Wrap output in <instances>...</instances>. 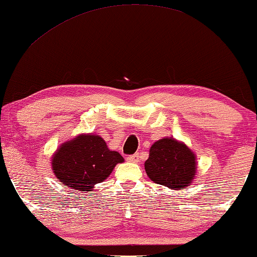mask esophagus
I'll use <instances>...</instances> for the list:
<instances>
[{
    "label": "esophagus",
    "mask_w": 257,
    "mask_h": 257,
    "mask_svg": "<svg viewBox=\"0 0 257 257\" xmlns=\"http://www.w3.org/2000/svg\"><path fill=\"white\" fill-rule=\"evenodd\" d=\"M127 161L133 162V163L139 162V154H133V155L127 156Z\"/></svg>",
    "instance_id": "esophagus-1"
}]
</instances>
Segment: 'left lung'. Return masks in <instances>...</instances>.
Returning <instances> with one entry per match:
<instances>
[{
	"label": "left lung",
	"mask_w": 257,
	"mask_h": 257,
	"mask_svg": "<svg viewBox=\"0 0 257 257\" xmlns=\"http://www.w3.org/2000/svg\"><path fill=\"white\" fill-rule=\"evenodd\" d=\"M196 166V155L187 145L173 138H163L152 145L145 170L155 183L182 190L191 185Z\"/></svg>",
	"instance_id": "8db88e82"
}]
</instances>
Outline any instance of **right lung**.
<instances>
[{
  "label": "right lung",
  "instance_id": "add662e5",
  "mask_svg": "<svg viewBox=\"0 0 257 257\" xmlns=\"http://www.w3.org/2000/svg\"><path fill=\"white\" fill-rule=\"evenodd\" d=\"M124 158L110 151L99 136L80 135L64 143L52 158V169L67 188L91 191L112 173Z\"/></svg>",
  "mask_w": 257,
  "mask_h": 257
}]
</instances>
